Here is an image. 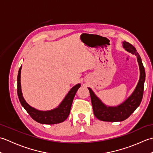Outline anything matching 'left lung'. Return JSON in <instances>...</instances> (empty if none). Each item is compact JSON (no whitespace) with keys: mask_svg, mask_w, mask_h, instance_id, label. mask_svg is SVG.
I'll use <instances>...</instances> for the list:
<instances>
[{"mask_svg":"<svg viewBox=\"0 0 153 153\" xmlns=\"http://www.w3.org/2000/svg\"><path fill=\"white\" fill-rule=\"evenodd\" d=\"M123 47L129 53L137 56L140 70V77L134 91L121 105L116 106H107L105 105L92 89L88 87L94 115L97 118L105 122H122L126 120L140 105L143 95L144 83L145 81V71L141 58L135 48L128 42H123Z\"/></svg>","mask_w":153,"mask_h":153,"instance_id":"left-lung-1","label":"left lung"}]
</instances>
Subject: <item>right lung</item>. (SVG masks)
Returning <instances> with one entry per match:
<instances>
[{
	"label": "right lung",
	"instance_id": "right-lung-1",
	"mask_svg": "<svg viewBox=\"0 0 153 153\" xmlns=\"http://www.w3.org/2000/svg\"><path fill=\"white\" fill-rule=\"evenodd\" d=\"M21 70L22 66L19 68L18 74V96L21 105L31 118L35 121L42 123V124H56V123H59L65 121L70 114L71 104H72L77 91L81 86L80 84H77L70 89L57 108L51 110H48V111H41V110H38L29 105L23 97L20 83Z\"/></svg>",
	"mask_w": 153,
	"mask_h": 153
}]
</instances>
